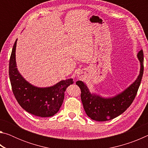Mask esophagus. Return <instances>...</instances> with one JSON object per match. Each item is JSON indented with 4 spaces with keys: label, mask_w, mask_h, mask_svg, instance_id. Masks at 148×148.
<instances>
[{
    "label": "esophagus",
    "mask_w": 148,
    "mask_h": 148,
    "mask_svg": "<svg viewBox=\"0 0 148 148\" xmlns=\"http://www.w3.org/2000/svg\"><path fill=\"white\" fill-rule=\"evenodd\" d=\"M82 75H80V74H79V75H78V77H82Z\"/></svg>",
    "instance_id": "34e87169"
}]
</instances>
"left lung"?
I'll return each mask as SVG.
<instances>
[{
	"label": "left lung",
	"instance_id": "left-lung-1",
	"mask_svg": "<svg viewBox=\"0 0 148 148\" xmlns=\"http://www.w3.org/2000/svg\"><path fill=\"white\" fill-rule=\"evenodd\" d=\"M140 69L134 82L123 91L112 97H105L89 91L84 82L78 80L76 84L81 90V100L86 113L90 118L97 121L112 119L122 114L131 106L136 97L144 72V53L140 49L137 53Z\"/></svg>",
	"mask_w": 148,
	"mask_h": 148
}]
</instances>
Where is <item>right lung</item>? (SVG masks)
Wrapping results in <instances>:
<instances>
[{"instance_id": "right-lung-1", "label": "right lung", "mask_w": 148, "mask_h": 148, "mask_svg": "<svg viewBox=\"0 0 148 148\" xmlns=\"http://www.w3.org/2000/svg\"><path fill=\"white\" fill-rule=\"evenodd\" d=\"M17 39L13 46L9 63V76L14 96L20 106L29 113L42 117L53 116L61 108L65 90L74 83L73 79L61 80L46 87H36L29 83L17 68Z\"/></svg>"}]
</instances>
